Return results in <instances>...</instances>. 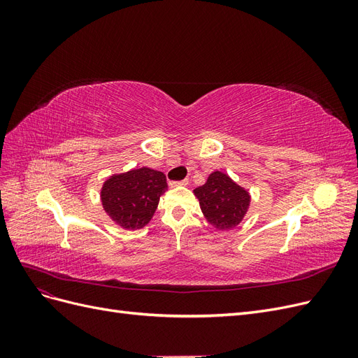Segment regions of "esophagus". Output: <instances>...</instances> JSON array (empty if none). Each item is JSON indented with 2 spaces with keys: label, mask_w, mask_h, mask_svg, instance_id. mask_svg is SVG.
Returning <instances> with one entry per match:
<instances>
[{
  "label": "esophagus",
  "mask_w": 358,
  "mask_h": 358,
  "mask_svg": "<svg viewBox=\"0 0 358 358\" xmlns=\"http://www.w3.org/2000/svg\"><path fill=\"white\" fill-rule=\"evenodd\" d=\"M188 179H183V180H171L169 185L170 187H179V185H188Z\"/></svg>",
  "instance_id": "obj_1"
}]
</instances>
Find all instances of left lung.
<instances>
[{
    "label": "left lung",
    "mask_w": 358,
    "mask_h": 358,
    "mask_svg": "<svg viewBox=\"0 0 358 358\" xmlns=\"http://www.w3.org/2000/svg\"><path fill=\"white\" fill-rule=\"evenodd\" d=\"M208 221L218 230L239 225L249 206V194L221 171H213L203 187L194 191Z\"/></svg>",
    "instance_id": "left-lung-1"
}]
</instances>
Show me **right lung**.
<instances>
[{"mask_svg":"<svg viewBox=\"0 0 358 358\" xmlns=\"http://www.w3.org/2000/svg\"><path fill=\"white\" fill-rule=\"evenodd\" d=\"M166 189L161 171L142 167L106 180L101 200L104 210L124 229H142L152 218Z\"/></svg>","mask_w":358,"mask_h":358,"instance_id":"right-lung-1","label":"right lung"}]
</instances>
